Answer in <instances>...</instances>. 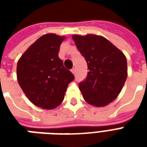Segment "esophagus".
<instances>
[{"mask_svg": "<svg viewBox=\"0 0 147 147\" xmlns=\"http://www.w3.org/2000/svg\"><path fill=\"white\" fill-rule=\"evenodd\" d=\"M71 73L73 74V75H75V74H76V69H75V67H73V68L71 70Z\"/></svg>", "mask_w": 147, "mask_h": 147, "instance_id": "esophagus-1", "label": "esophagus"}]
</instances>
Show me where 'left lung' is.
Returning <instances> with one entry per match:
<instances>
[{
	"label": "left lung",
	"mask_w": 147,
	"mask_h": 147,
	"mask_svg": "<svg viewBox=\"0 0 147 147\" xmlns=\"http://www.w3.org/2000/svg\"><path fill=\"white\" fill-rule=\"evenodd\" d=\"M72 39L89 69L86 80L79 84L83 98L96 107L106 106L118 97L127 80L125 55L101 35L73 34Z\"/></svg>",
	"instance_id": "left-lung-1"
}]
</instances>
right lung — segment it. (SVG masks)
<instances>
[{
    "label": "right lung",
    "mask_w": 147,
    "mask_h": 147,
    "mask_svg": "<svg viewBox=\"0 0 147 147\" xmlns=\"http://www.w3.org/2000/svg\"><path fill=\"white\" fill-rule=\"evenodd\" d=\"M65 36L45 34L37 39L19 59L18 83L34 105L53 109L61 105L74 76L66 69L58 53Z\"/></svg>",
    "instance_id": "add662e5"
}]
</instances>
